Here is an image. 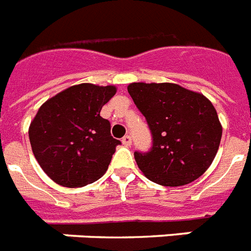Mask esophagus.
Segmentation results:
<instances>
[{"mask_svg": "<svg viewBox=\"0 0 251 251\" xmlns=\"http://www.w3.org/2000/svg\"><path fill=\"white\" fill-rule=\"evenodd\" d=\"M122 142H123V145L129 146L132 144V137L129 135H126L123 138H122Z\"/></svg>", "mask_w": 251, "mask_h": 251, "instance_id": "1", "label": "esophagus"}]
</instances>
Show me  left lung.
<instances>
[{"mask_svg":"<svg viewBox=\"0 0 251 251\" xmlns=\"http://www.w3.org/2000/svg\"><path fill=\"white\" fill-rule=\"evenodd\" d=\"M128 93L153 137L149 151H135L144 175L164 186L185 185L202 176L222 138V124L211 102L171 83H132Z\"/></svg>","mask_w":251,"mask_h":251,"instance_id":"obj_1","label":"left lung"}]
</instances>
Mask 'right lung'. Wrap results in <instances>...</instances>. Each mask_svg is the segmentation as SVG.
Returning <instances> with one entry per match:
<instances>
[{"label":"right lung","instance_id":"obj_1","mask_svg":"<svg viewBox=\"0 0 251 251\" xmlns=\"http://www.w3.org/2000/svg\"><path fill=\"white\" fill-rule=\"evenodd\" d=\"M116 88L79 84L54 96L39 109L29 126L32 151L50 179L79 188L101 177L109 168L119 140L111 136L102 106Z\"/></svg>","mask_w":251,"mask_h":251}]
</instances>
